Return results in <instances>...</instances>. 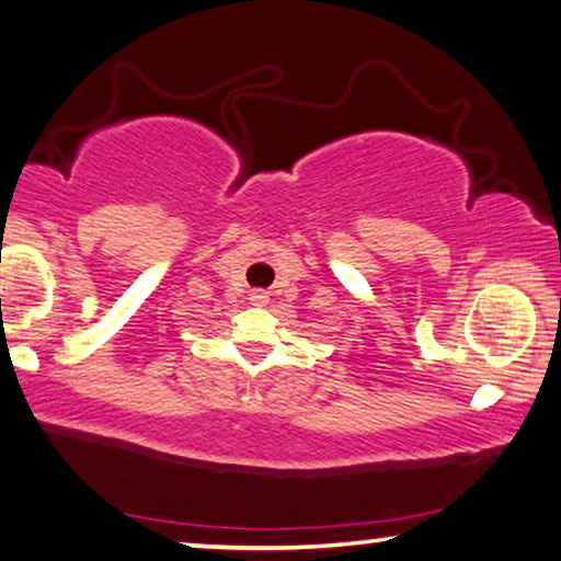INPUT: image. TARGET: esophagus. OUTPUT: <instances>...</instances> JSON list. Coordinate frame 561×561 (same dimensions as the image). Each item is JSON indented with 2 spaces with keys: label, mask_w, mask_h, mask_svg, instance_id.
<instances>
[{
  "label": "esophagus",
  "mask_w": 561,
  "mask_h": 561,
  "mask_svg": "<svg viewBox=\"0 0 561 561\" xmlns=\"http://www.w3.org/2000/svg\"><path fill=\"white\" fill-rule=\"evenodd\" d=\"M248 300H251L253 306H265V302H268V293H263V290H253L251 296H248Z\"/></svg>",
  "instance_id": "esophagus-1"
}]
</instances>
